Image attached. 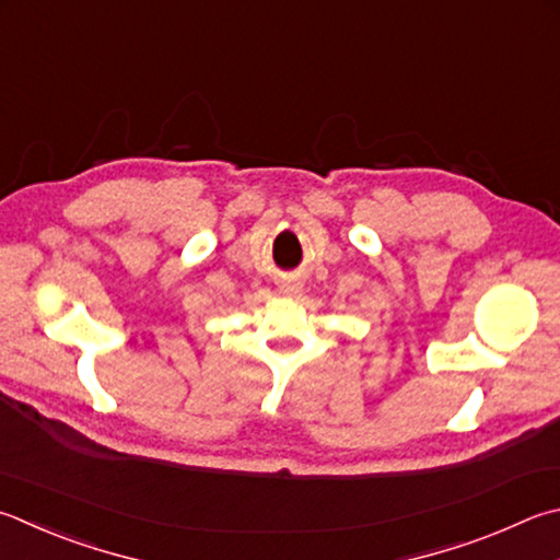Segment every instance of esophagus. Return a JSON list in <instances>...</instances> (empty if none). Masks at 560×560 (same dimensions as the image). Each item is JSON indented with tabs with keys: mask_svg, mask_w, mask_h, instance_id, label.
Wrapping results in <instances>:
<instances>
[{
	"mask_svg": "<svg viewBox=\"0 0 560 560\" xmlns=\"http://www.w3.org/2000/svg\"><path fill=\"white\" fill-rule=\"evenodd\" d=\"M281 291L287 293V296H293V293H299V283H296V281H287V283H283V287H281Z\"/></svg>",
	"mask_w": 560,
	"mask_h": 560,
	"instance_id": "esophagus-1",
	"label": "esophagus"
}]
</instances>
